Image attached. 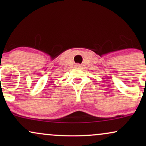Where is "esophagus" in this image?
Returning a JSON list of instances; mask_svg holds the SVG:
<instances>
[{
	"label": "esophagus",
	"mask_w": 146,
	"mask_h": 146,
	"mask_svg": "<svg viewBox=\"0 0 146 146\" xmlns=\"http://www.w3.org/2000/svg\"><path fill=\"white\" fill-rule=\"evenodd\" d=\"M80 67H81V65L79 64H75V68H80Z\"/></svg>",
	"instance_id": "34e87169"
}]
</instances>
